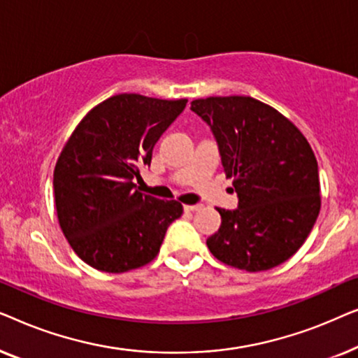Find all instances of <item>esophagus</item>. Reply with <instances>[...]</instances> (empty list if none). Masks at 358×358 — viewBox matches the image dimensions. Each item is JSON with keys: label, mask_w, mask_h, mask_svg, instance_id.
I'll return each instance as SVG.
<instances>
[{"label": "esophagus", "mask_w": 358, "mask_h": 358, "mask_svg": "<svg viewBox=\"0 0 358 358\" xmlns=\"http://www.w3.org/2000/svg\"><path fill=\"white\" fill-rule=\"evenodd\" d=\"M202 208V205H185V212H197V210Z\"/></svg>", "instance_id": "34e87169"}]
</instances>
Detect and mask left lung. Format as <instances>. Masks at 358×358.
Segmentation results:
<instances>
[{"mask_svg": "<svg viewBox=\"0 0 358 358\" xmlns=\"http://www.w3.org/2000/svg\"><path fill=\"white\" fill-rule=\"evenodd\" d=\"M217 138L236 210L217 208L222 227L207 239L218 261L261 272L290 259L321 210L317 161L305 135L277 109L249 96H212L190 106Z\"/></svg>", "mask_w": 358, "mask_h": 358, "instance_id": "8db88e82", "label": "left lung"}]
</instances>
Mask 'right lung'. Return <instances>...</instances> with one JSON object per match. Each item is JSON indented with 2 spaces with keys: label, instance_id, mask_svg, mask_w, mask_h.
<instances>
[{
  "label": "right lung",
  "instance_id": "1",
  "mask_svg": "<svg viewBox=\"0 0 358 358\" xmlns=\"http://www.w3.org/2000/svg\"><path fill=\"white\" fill-rule=\"evenodd\" d=\"M185 104L187 99L112 96L83 117L63 146L53 171L57 218L87 266L122 273L158 256L182 203L141 194L134 179Z\"/></svg>",
  "mask_w": 358,
  "mask_h": 358
}]
</instances>
